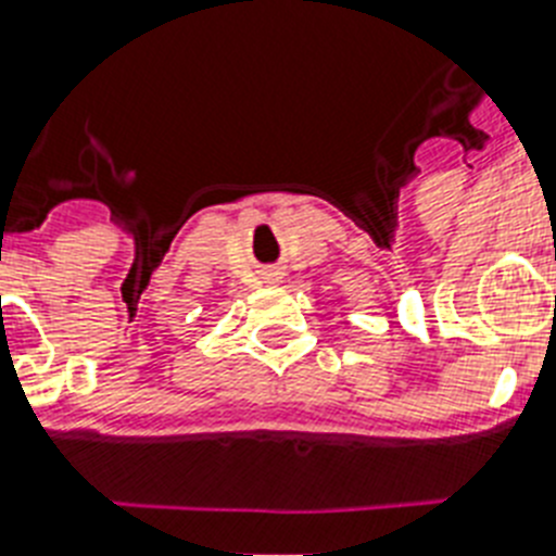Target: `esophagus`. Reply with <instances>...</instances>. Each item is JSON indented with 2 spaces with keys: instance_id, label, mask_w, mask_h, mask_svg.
Here are the masks:
<instances>
[{
  "instance_id": "esophagus-1",
  "label": "esophagus",
  "mask_w": 556,
  "mask_h": 556,
  "mask_svg": "<svg viewBox=\"0 0 556 556\" xmlns=\"http://www.w3.org/2000/svg\"><path fill=\"white\" fill-rule=\"evenodd\" d=\"M274 279H279V277H277V274H274Z\"/></svg>"
}]
</instances>
